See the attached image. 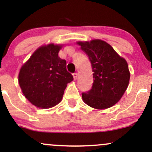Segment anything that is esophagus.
I'll return each instance as SVG.
<instances>
[{
    "instance_id": "34e87169",
    "label": "esophagus",
    "mask_w": 152,
    "mask_h": 152,
    "mask_svg": "<svg viewBox=\"0 0 152 152\" xmlns=\"http://www.w3.org/2000/svg\"><path fill=\"white\" fill-rule=\"evenodd\" d=\"M73 76H74V80L77 79V76H78L77 73H74V74H73Z\"/></svg>"
}]
</instances>
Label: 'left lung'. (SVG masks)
Masks as SVG:
<instances>
[{
  "label": "left lung",
  "instance_id": "obj_1",
  "mask_svg": "<svg viewBox=\"0 0 152 152\" xmlns=\"http://www.w3.org/2000/svg\"><path fill=\"white\" fill-rule=\"evenodd\" d=\"M76 43L88 56L94 72L91 89L82 94L83 102L100 110L115 105L121 99L129 83L130 72L126 61L102 40Z\"/></svg>",
  "mask_w": 152,
  "mask_h": 152
}]
</instances>
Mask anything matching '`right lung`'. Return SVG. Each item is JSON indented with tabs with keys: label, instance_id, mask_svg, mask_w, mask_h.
Returning <instances> with one entry per match:
<instances>
[{
	"label": "right lung",
	"instance_id": "1",
	"mask_svg": "<svg viewBox=\"0 0 152 152\" xmlns=\"http://www.w3.org/2000/svg\"><path fill=\"white\" fill-rule=\"evenodd\" d=\"M63 45L49 43L37 48L20 68L18 83L33 105L49 109L61 102L67 84L74 80L66 61L58 56Z\"/></svg>",
	"mask_w": 152,
	"mask_h": 152
}]
</instances>
